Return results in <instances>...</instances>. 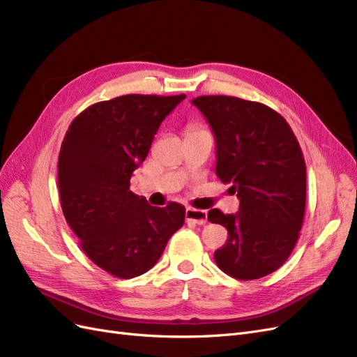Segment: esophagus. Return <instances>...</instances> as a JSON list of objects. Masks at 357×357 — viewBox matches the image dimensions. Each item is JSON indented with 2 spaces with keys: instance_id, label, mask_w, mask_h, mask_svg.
<instances>
[{
  "instance_id": "obj_1",
  "label": "esophagus",
  "mask_w": 357,
  "mask_h": 357,
  "mask_svg": "<svg viewBox=\"0 0 357 357\" xmlns=\"http://www.w3.org/2000/svg\"><path fill=\"white\" fill-rule=\"evenodd\" d=\"M186 219L189 222L197 223V225H205V223H207V211L193 208V207H188L186 208Z\"/></svg>"
}]
</instances>
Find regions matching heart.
<instances>
[{
	"label": "heart",
	"instance_id": "b5f03b06",
	"mask_svg": "<svg viewBox=\"0 0 357 357\" xmlns=\"http://www.w3.org/2000/svg\"><path fill=\"white\" fill-rule=\"evenodd\" d=\"M190 129H199V128H195V126H190V128H189V131H190Z\"/></svg>",
	"mask_w": 357,
	"mask_h": 357
}]
</instances>
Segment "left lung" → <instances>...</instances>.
I'll return each mask as SVG.
<instances>
[{
    "label": "left lung",
    "mask_w": 357,
    "mask_h": 357,
    "mask_svg": "<svg viewBox=\"0 0 357 357\" xmlns=\"http://www.w3.org/2000/svg\"><path fill=\"white\" fill-rule=\"evenodd\" d=\"M215 137V174L240 198L236 214L208 211L228 229L214 252L225 274L256 280L282 266L299 238L305 213L307 168L286 119L268 105L228 95L192 101Z\"/></svg>",
    "instance_id": "obj_1"
}]
</instances>
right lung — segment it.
Listing matches in <instances>:
<instances>
[{
  "instance_id": "1",
  "label": "right lung",
  "mask_w": 357,
  "mask_h": 357,
  "mask_svg": "<svg viewBox=\"0 0 357 357\" xmlns=\"http://www.w3.org/2000/svg\"><path fill=\"white\" fill-rule=\"evenodd\" d=\"M186 98L129 93L89 105L68 126L58 158L62 213L82 250L104 271L134 278L159 261L186 208H159L129 189L159 125Z\"/></svg>"
}]
</instances>
